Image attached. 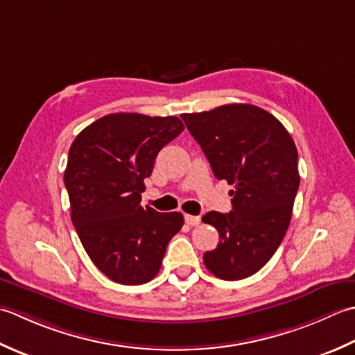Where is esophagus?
Segmentation results:
<instances>
[{
  "label": "esophagus",
  "mask_w": 355,
  "mask_h": 355,
  "mask_svg": "<svg viewBox=\"0 0 355 355\" xmlns=\"http://www.w3.org/2000/svg\"><path fill=\"white\" fill-rule=\"evenodd\" d=\"M185 222L190 227H198L200 223V216H191V214H185Z\"/></svg>",
  "instance_id": "1"
}]
</instances>
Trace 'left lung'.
Masks as SVG:
<instances>
[{"instance_id": "1", "label": "left lung", "mask_w": 355, "mask_h": 355, "mask_svg": "<svg viewBox=\"0 0 355 355\" xmlns=\"http://www.w3.org/2000/svg\"><path fill=\"white\" fill-rule=\"evenodd\" d=\"M182 119L214 176L234 188L230 213L202 218L220 239L204 263L223 280L250 277L272 257L291 222L300 184L297 148L279 119L251 104L184 113Z\"/></svg>"}]
</instances>
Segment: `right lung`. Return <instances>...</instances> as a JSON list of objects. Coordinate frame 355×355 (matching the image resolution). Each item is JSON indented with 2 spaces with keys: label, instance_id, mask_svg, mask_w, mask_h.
<instances>
[{
  "label": "right lung",
  "instance_id": "add662e5",
  "mask_svg": "<svg viewBox=\"0 0 355 355\" xmlns=\"http://www.w3.org/2000/svg\"><path fill=\"white\" fill-rule=\"evenodd\" d=\"M184 132L176 116L112 113L79 133L64 171L70 218L96 268L121 285H142L161 270L184 216L141 207L144 179Z\"/></svg>",
  "mask_w": 355,
  "mask_h": 355
}]
</instances>
